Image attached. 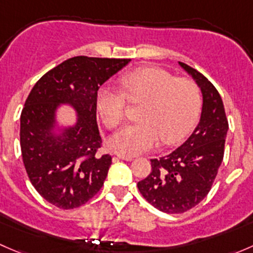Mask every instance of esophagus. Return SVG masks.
Instances as JSON below:
<instances>
[{
  "mask_svg": "<svg viewBox=\"0 0 253 253\" xmlns=\"http://www.w3.org/2000/svg\"><path fill=\"white\" fill-rule=\"evenodd\" d=\"M117 158H119V159H122V160H126V162H131L132 159H133V158L131 157V155H124V154H117L116 155Z\"/></svg>",
  "mask_w": 253,
  "mask_h": 253,
  "instance_id": "1",
  "label": "esophagus"
}]
</instances>
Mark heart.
<instances>
[{
	"label": "heart",
	"instance_id": "heart-1",
	"mask_svg": "<svg viewBox=\"0 0 253 253\" xmlns=\"http://www.w3.org/2000/svg\"><path fill=\"white\" fill-rule=\"evenodd\" d=\"M121 84L125 94L111 86H101L96 93V109L109 129L124 121L126 98L132 104L142 103L139 122L122 127L109 141L114 152L137 155L157 147L160 139L174 144L195 125L201 91L192 79L176 78L158 67H143L122 76Z\"/></svg>",
	"mask_w": 253,
	"mask_h": 253
}]
</instances>
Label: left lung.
<instances>
[{
    "mask_svg": "<svg viewBox=\"0 0 253 253\" xmlns=\"http://www.w3.org/2000/svg\"><path fill=\"white\" fill-rule=\"evenodd\" d=\"M178 65L192 76L203 96L197 127L169 155L152 159V171L137 183L153 207L169 214L185 213L208 195L223 162L229 129L224 104L215 86L186 63Z\"/></svg>",
    "mask_w": 253,
    "mask_h": 253,
    "instance_id": "8db88e82",
    "label": "left lung"
}]
</instances>
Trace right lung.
Masks as SVG:
<instances>
[{"label":"right lung","mask_w":253,"mask_h":253,"mask_svg":"<svg viewBox=\"0 0 253 253\" xmlns=\"http://www.w3.org/2000/svg\"><path fill=\"white\" fill-rule=\"evenodd\" d=\"M131 60L76 56L45 73L20 115V149L28 177L44 200L61 209L83 206L103 187L111 165L99 155L96 93ZM72 106L78 122L54 133L55 110Z\"/></svg>","instance_id":"add662e5"}]
</instances>
